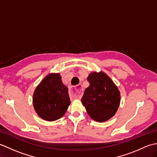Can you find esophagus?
I'll return each instance as SVG.
<instances>
[{
  "label": "esophagus",
  "mask_w": 157,
  "mask_h": 157,
  "mask_svg": "<svg viewBox=\"0 0 157 157\" xmlns=\"http://www.w3.org/2000/svg\"><path fill=\"white\" fill-rule=\"evenodd\" d=\"M69 96L71 98L75 99H79L82 97L83 94V88L81 84H78L76 86H72L70 88L69 92Z\"/></svg>",
  "instance_id": "1"
}]
</instances>
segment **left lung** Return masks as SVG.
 I'll return each instance as SVG.
<instances>
[{
	"label": "left lung",
	"instance_id": "left-lung-1",
	"mask_svg": "<svg viewBox=\"0 0 157 157\" xmlns=\"http://www.w3.org/2000/svg\"><path fill=\"white\" fill-rule=\"evenodd\" d=\"M87 80L90 86L82 96V104L93 120L107 121L114 116L119 106L121 96L117 86L102 71L90 73Z\"/></svg>",
	"mask_w": 157,
	"mask_h": 157
}]
</instances>
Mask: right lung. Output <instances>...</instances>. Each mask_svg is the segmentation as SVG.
<instances>
[{"label": "right lung", "mask_w": 157, "mask_h": 157, "mask_svg": "<svg viewBox=\"0 0 157 157\" xmlns=\"http://www.w3.org/2000/svg\"><path fill=\"white\" fill-rule=\"evenodd\" d=\"M70 105L68 88L63 84L59 73H50L36 87L33 105L40 117L56 121L65 115Z\"/></svg>", "instance_id": "add662e5"}]
</instances>
